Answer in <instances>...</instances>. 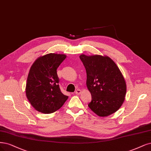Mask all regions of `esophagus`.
Masks as SVG:
<instances>
[{
	"label": "esophagus",
	"instance_id": "1",
	"mask_svg": "<svg viewBox=\"0 0 151 151\" xmlns=\"http://www.w3.org/2000/svg\"><path fill=\"white\" fill-rule=\"evenodd\" d=\"M81 92H82V91L80 89H77L76 91V93L77 95H79L80 93H81Z\"/></svg>",
	"mask_w": 151,
	"mask_h": 151
}]
</instances>
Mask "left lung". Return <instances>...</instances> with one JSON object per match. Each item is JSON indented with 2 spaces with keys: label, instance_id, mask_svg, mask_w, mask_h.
Here are the masks:
<instances>
[{
  "label": "left lung",
  "instance_id": "obj_1",
  "mask_svg": "<svg viewBox=\"0 0 151 151\" xmlns=\"http://www.w3.org/2000/svg\"><path fill=\"white\" fill-rule=\"evenodd\" d=\"M87 73L86 84L92 101L88 106L97 116L115 113L125 100L127 86L120 69L107 55L81 54Z\"/></svg>",
  "mask_w": 151,
  "mask_h": 151
}]
</instances>
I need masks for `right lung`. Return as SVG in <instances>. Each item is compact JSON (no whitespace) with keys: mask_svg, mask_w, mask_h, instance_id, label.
Masks as SVG:
<instances>
[{"mask_svg":"<svg viewBox=\"0 0 151 151\" xmlns=\"http://www.w3.org/2000/svg\"><path fill=\"white\" fill-rule=\"evenodd\" d=\"M66 57L65 54H47L39 57L31 66L25 93L36 111L43 114L53 113L68 99L60 91L57 74V69Z\"/></svg>","mask_w":151,"mask_h":151,"instance_id":"obj_1","label":"right lung"}]
</instances>
